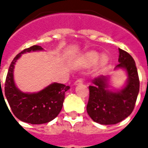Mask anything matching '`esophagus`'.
Wrapping results in <instances>:
<instances>
[{
  "label": "esophagus",
  "instance_id": "esophagus-1",
  "mask_svg": "<svg viewBox=\"0 0 148 148\" xmlns=\"http://www.w3.org/2000/svg\"><path fill=\"white\" fill-rule=\"evenodd\" d=\"M83 83V79H77L75 82H74V85H79V84H81Z\"/></svg>",
  "mask_w": 148,
  "mask_h": 148
}]
</instances>
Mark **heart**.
I'll use <instances>...</instances> for the list:
<instances>
[{
    "mask_svg": "<svg viewBox=\"0 0 148 148\" xmlns=\"http://www.w3.org/2000/svg\"><path fill=\"white\" fill-rule=\"evenodd\" d=\"M100 59V64L101 66H103L105 65L108 61V58L106 55H102L100 58V53L96 52V51H90L89 53H88L86 54L85 58H84V60L85 62L88 64H95L96 62L98 61V60Z\"/></svg>",
    "mask_w": 148,
    "mask_h": 148,
    "instance_id": "1",
    "label": "heart"
}]
</instances>
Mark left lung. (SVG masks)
<instances>
[{
  "label": "left lung",
  "mask_w": 148,
  "mask_h": 148,
  "mask_svg": "<svg viewBox=\"0 0 148 148\" xmlns=\"http://www.w3.org/2000/svg\"><path fill=\"white\" fill-rule=\"evenodd\" d=\"M119 50V64L114 70L125 71L127 79L121 89L110 90L109 76L97 77L89 86L87 112L98 124L110 125L122 121L133 111L139 93L140 81L135 61L127 52Z\"/></svg>",
  "instance_id": "1"
}]
</instances>
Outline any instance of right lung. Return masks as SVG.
<instances>
[{
	"label": "right lung",
	"instance_id": "right-lung-1",
	"mask_svg": "<svg viewBox=\"0 0 148 148\" xmlns=\"http://www.w3.org/2000/svg\"><path fill=\"white\" fill-rule=\"evenodd\" d=\"M39 51L44 49L40 46L34 45L22 51L14 58L8 70L4 87L5 97L13 114L20 121L31 124H45L54 119L62 109L65 92L70 89L69 86L58 83L51 84L34 93H24L18 89L14 79L15 64L22 54Z\"/></svg>",
	"mask_w": 148,
	"mask_h": 148
}]
</instances>
